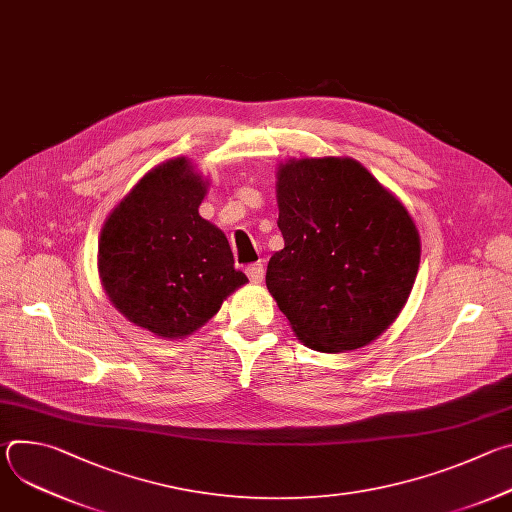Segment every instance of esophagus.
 <instances>
[{
	"instance_id": "obj_1",
	"label": "esophagus",
	"mask_w": 512,
	"mask_h": 512,
	"mask_svg": "<svg viewBox=\"0 0 512 512\" xmlns=\"http://www.w3.org/2000/svg\"><path fill=\"white\" fill-rule=\"evenodd\" d=\"M247 277L253 281V283H261L263 281V277H265V267H263V263L261 261H257V263H251V265H247Z\"/></svg>"
}]
</instances>
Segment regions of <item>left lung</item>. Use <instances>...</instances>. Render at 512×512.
Returning a JSON list of instances; mask_svg holds the SVG:
<instances>
[{
  "mask_svg": "<svg viewBox=\"0 0 512 512\" xmlns=\"http://www.w3.org/2000/svg\"><path fill=\"white\" fill-rule=\"evenodd\" d=\"M285 247L265 283L296 336L314 350H354L383 334L419 269L405 206L350 158L291 160L277 172Z\"/></svg>",
  "mask_w": 512,
  "mask_h": 512,
  "instance_id": "1",
  "label": "left lung"
}]
</instances>
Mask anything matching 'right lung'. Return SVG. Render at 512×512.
Listing matches in <instances>:
<instances>
[{
  "mask_svg": "<svg viewBox=\"0 0 512 512\" xmlns=\"http://www.w3.org/2000/svg\"><path fill=\"white\" fill-rule=\"evenodd\" d=\"M204 194L190 164L170 160L139 180L101 233L99 271L109 300L162 338L192 334L247 283L223 231L198 214Z\"/></svg>",
  "mask_w": 512,
  "mask_h": 512,
  "instance_id": "add662e5",
  "label": "right lung"
}]
</instances>
